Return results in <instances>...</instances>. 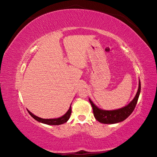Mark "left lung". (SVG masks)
<instances>
[{
    "label": "left lung",
    "mask_w": 157,
    "mask_h": 157,
    "mask_svg": "<svg viewBox=\"0 0 157 157\" xmlns=\"http://www.w3.org/2000/svg\"><path fill=\"white\" fill-rule=\"evenodd\" d=\"M141 92V82L139 80V86L134 98L130 103L124 107L115 110H103L99 108L89 98V101L93 109L94 117L99 122L103 124H116L121 122L129 117L134 111Z\"/></svg>",
    "instance_id": "obj_1"
}]
</instances>
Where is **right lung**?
Listing matches in <instances>:
<instances>
[{
    "instance_id": "right-lung-1",
    "label": "right lung",
    "mask_w": 157,
    "mask_h": 157,
    "mask_svg": "<svg viewBox=\"0 0 157 157\" xmlns=\"http://www.w3.org/2000/svg\"><path fill=\"white\" fill-rule=\"evenodd\" d=\"M27 111L29 113V115L38 122L43 123V124H46L48 125H60V124H64V123H65L69 119V118L71 117V104L69 109H68V111L66 112L65 115L61 116V117L56 118H42L35 115L34 114H33L31 112H30L29 110H28V109H27Z\"/></svg>"
}]
</instances>
